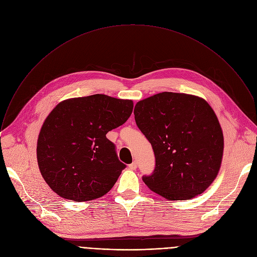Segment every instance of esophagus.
<instances>
[{"instance_id":"34e87169","label":"esophagus","mask_w":257,"mask_h":257,"mask_svg":"<svg viewBox=\"0 0 257 257\" xmlns=\"http://www.w3.org/2000/svg\"><path fill=\"white\" fill-rule=\"evenodd\" d=\"M128 167H129L130 170H133V171H134V170H136V168H137V163H136V162H133V163L130 164Z\"/></svg>"}]
</instances>
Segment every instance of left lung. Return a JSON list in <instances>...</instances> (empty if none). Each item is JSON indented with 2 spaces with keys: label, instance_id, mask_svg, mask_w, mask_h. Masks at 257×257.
<instances>
[{
  "label": "left lung",
  "instance_id": "1",
  "mask_svg": "<svg viewBox=\"0 0 257 257\" xmlns=\"http://www.w3.org/2000/svg\"><path fill=\"white\" fill-rule=\"evenodd\" d=\"M135 122L152 143L156 168L143 182L168 200H187L204 192L223 160L224 135L202 97L162 92L139 100Z\"/></svg>",
  "mask_w": 257,
  "mask_h": 257
}]
</instances>
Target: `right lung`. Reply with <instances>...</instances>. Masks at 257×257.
I'll use <instances>...</instances> for the list:
<instances>
[{"mask_svg": "<svg viewBox=\"0 0 257 257\" xmlns=\"http://www.w3.org/2000/svg\"><path fill=\"white\" fill-rule=\"evenodd\" d=\"M133 101L105 94L68 98L45 120L36 145L41 174L59 196L99 198L113 188L125 165L105 134L123 125Z\"/></svg>", "mask_w": 257, "mask_h": 257, "instance_id": "1", "label": "right lung"}]
</instances>
